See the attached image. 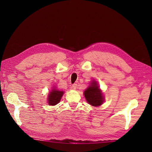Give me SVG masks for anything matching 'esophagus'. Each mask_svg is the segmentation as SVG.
<instances>
[{"instance_id": "esophagus-1", "label": "esophagus", "mask_w": 152, "mask_h": 152, "mask_svg": "<svg viewBox=\"0 0 152 152\" xmlns=\"http://www.w3.org/2000/svg\"><path fill=\"white\" fill-rule=\"evenodd\" d=\"M77 85L76 83H74V84H72V88L74 89H76V88H77Z\"/></svg>"}]
</instances>
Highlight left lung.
I'll list each match as a JSON object with an SVG mask.
<instances>
[{"instance_id": "8db88e82", "label": "left lung", "mask_w": 152, "mask_h": 152, "mask_svg": "<svg viewBox=\"0 0 152 152\" xmlns=\"http://www.w3.org/2000/svg\"><path fill=\"white\" fill-rule=\"evenodd\" d=\"M84 96L89 104L93 106L101 105L103 102V96L101 91L99 88L97 83L93 81L91 86L86 89Z\"/></svg>"}]
</instances>
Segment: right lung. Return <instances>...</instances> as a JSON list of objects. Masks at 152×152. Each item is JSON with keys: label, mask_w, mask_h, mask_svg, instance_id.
Masks as SVG:
<instances>
[{"label": "right lung", "mask_w": 152, "mask_h": 152, "mask_svg": "<svg viewBox=\"0 0 152 152\" xmlns=\"http://www.w3.org/2000/svg\"><path fill=\"white\" fill-rule=\"evenodd\" d=\"M64 92L62 91H59L56 89L51 91L48 96V104L51 106H54L58 104L61 101Z\"/></svg>", "instance_id": "obj_1"}]
</instances>
